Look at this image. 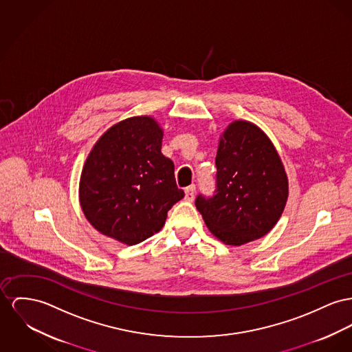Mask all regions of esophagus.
Listing matches in <instances>:
<instances>
[{
  "mask_svg": "<svg viewBox=\"0 0 352 352\" xmlns=\"http://www.w3.org/2000/svg\"><path fill=\"white\" fill-rule=\"evenodd\" d=\"M195 190H196V187H195L193 184L186 188V200H187V201H193V199H195Z\"/></svg>",
  "mask_w": 352,
  "mask_h": 352,
  "instance_id": "esophagus-1",
  "label": "esophagus"
}]
</instances>
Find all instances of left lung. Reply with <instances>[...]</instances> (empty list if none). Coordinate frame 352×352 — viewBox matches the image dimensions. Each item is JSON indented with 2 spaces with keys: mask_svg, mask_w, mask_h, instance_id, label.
<instances>
[{
  "mask_svg": "<svg viewBox=\"0 0 352 352\" xmlns=\"http://www.w3.org/2000/svg\"><path fill=\"white\" fill-rule=\"evenodd\" d=\"M217 193L199 196L196 208L210 232L239 247L271 232L288 199V177L274 142L247 120H234L220 135Z\"/></svg>",
  "mask_w": 352,
  "mask_h": 352,
  "instance_id": "left-lung-1",
  "label": "left lung"
}]
</instances>
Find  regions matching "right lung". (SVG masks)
I'll use <instances>...</instances> for the list:
<instances>
[{"instance_id":"right-lung-1","label":"right lung","mask_w":352,"mask_h":352,"mask_svg":"<svg viewBox=\"0 0 352 352\" xmlns=\"http://www.w3.org/2000/svg\"><path fill=\"white\" fill-rule=\"evenodd\" d=\"M163 128L152 116L125 118L107 129L80 176L78 200L100 234L135 245L164 227L166 213L184 197L175 165L162 153Z\"/></svg>"}]
</instances>
